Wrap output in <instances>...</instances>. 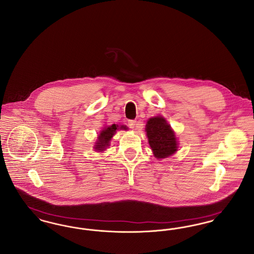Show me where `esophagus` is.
<instances>
[{"instance_id":"obj_1","label":"esophagus","mask_w":254,"mask_h":254,"mask_svg":"<svg viewBox=\"0 0 254 254\" xmlns=\"http://www.w3.org/2000/svg\"><path fill=\"white\" fill-rule=\"evenodd\" d=\"M128 127H129L130 128H132V129H138V128H140V125H139V123L136 121V120H130V121H128Z\"/></svg>"}]
</instances>
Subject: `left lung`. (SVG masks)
Masks as SVG:
<instances>
[{"label":"left lung","instance_id":"1","mask_svg":"<svg viewBox=\"0 0 254 254\" xmlns=\"http://www.w3.org/2000/svg\"><path fill=\"white\" fill-rule=\"evenodd\" d=\"M145 132L148 144L157 159L169 157L177 151L178 142L175 133L164 117L156 116L148 119Z\"/></svg>","mask_w":254,"mask_h":254}]
</instances>
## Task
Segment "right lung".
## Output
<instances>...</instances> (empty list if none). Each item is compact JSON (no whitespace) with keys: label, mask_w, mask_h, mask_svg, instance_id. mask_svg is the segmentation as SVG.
<instances>
[{"label":"right lung","mask_w":254,"mask_h":254,"mask_svg":"<svg viewBox=\"0 0 254 254\" xmlns=\"http://www.w3.org/2000/svg\"><path fill=\"white\" fill-rule=\"evenodd\" d=\"M118 129H125L127 130V127L126 126H118V125H111L109 127H105L103 128V130L100 132V134L98 135V138H97L96 143L95 145L93 146L95 151H104L107 149V147L109 146V143H110V140L111 138L113 137V135L116 133V130Z\"/></svg>","instance_id":"right-lung-1"}]
</instances>
